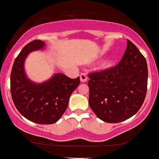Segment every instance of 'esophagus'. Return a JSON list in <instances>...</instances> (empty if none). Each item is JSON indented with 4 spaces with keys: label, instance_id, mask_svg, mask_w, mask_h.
<instances>
[{
    "label": "esophagus",
    "instance_id": "34e87169",
    "mask_svg": "<svg viewBox=\"0 0 159 159\" xmlns=\"http://www.w3.org/2000/svg\"><path fill=\"white\" fill-rule=\"evenodd\" d=\"M80 79H81V82H85L87 81V75L85 73H81L80 75Z\"/></svg>",
    "mask_w": 159,
    "mask_h": 159
}]
</instances>
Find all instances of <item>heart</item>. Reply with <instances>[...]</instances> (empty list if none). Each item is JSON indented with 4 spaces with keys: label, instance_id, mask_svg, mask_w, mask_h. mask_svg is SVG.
Segmentation results:
<instances>
[{
    "label": "heart",
    "instance_id": "obj_1",
    "mask_svg": "<svg viewBox=\"0 0 159 159\" xmlns=\"http://www.w3.org/2000/svg\"><path fill=\"white\" fill-rule=\"evenodd\" d=\"M111 64V63H110V62H105V64H104V65H105V66H108L109 65H110Z\"/></svg>",
    "mask_w": 159,
    "mask_h": 159
}]
</instances>
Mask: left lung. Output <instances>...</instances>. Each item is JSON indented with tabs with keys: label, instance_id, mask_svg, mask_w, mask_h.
I'll list each match as a JSON object with an SVG mask.
<instances>
[{
	"label": "left lung",
	"instance_id": "obj_1",
	"mask_svg": "<svg viewBox=\"0 0 159 159\" xmlns=\"http://www.w3.org/2000/svg\"><path fill=\"white\" fill-rule=\"evenodd\" d=\"M88 75L89 105L100 120L120 123L140 110L147 94L148 69L145 57L130 40L117 65Z\"/></svg>",
	"mask_w": 159,
	"mask_h": 159
}]
</instances>
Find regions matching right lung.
Masks as SVG:
<instances>
[{
  "label": "right lung",
  "instance_id": "obj_1",
  "mask_svg": "<svg viewBox=\"0 0 159 159\" xmlns=\"http://www.w3.org/2000/svg\"><path fill=\"white\" fill-rule=\"evenodd\" d=\"M44 45V42L37 39L22 48L11 71L10 91L16 107L26 119L38 124H53L64 114L69 97L79 85L80 78L72 79L57 73L41 84L30 81L24 69L25 58L29 53L42 49Z\"/></svg>",
  "mask_w": 159,
  "mask_h": 159
}]
</instances>
